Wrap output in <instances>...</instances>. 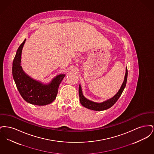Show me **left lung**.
<instances>
[{"mask_svg":"<svg viewBox=\"0 0 154 154\" xmlns=\"http://www.w3.org/2000/svg\"><path fill=\"white\" fill-rule=\"evenodd\" d=\"M127 77H128V70H127V67H126L124 81L121 88L119 89V90L118 91V92L112 97L102 103L94 102L89 99H87L85 97H84V96L83 95V94H82L81 87L80 85L79 89V93L81 104L85 108H87L90 110H95V111H103V110H106L109 109L110 107H111L116 103L117 102L118 99L121 95L124 89L125 88V86H126V81H127Z\"/></svg>","mask_w":154,"mask_h":154,"instance_id":"1","label":"left lung"}]
</instances>
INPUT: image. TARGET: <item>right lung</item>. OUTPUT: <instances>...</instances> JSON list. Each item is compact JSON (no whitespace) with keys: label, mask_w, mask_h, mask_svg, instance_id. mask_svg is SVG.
I'll return each mask as SVG.
<instances>
[{"label":"right lung","mask_w":154,"mask_h":154,"mask_svg":"<svg viewBox=\"0 0 154 154\" xmlns=\"http://www.w3.org/2000/svg\"><path fill=\"white\" fill-rule=\"evenodd\" d=\"M26 39L18 48L13 62L12 73L17 88L22 98L28 103L37 106L51 103L56 98L59 86L65 74H59L48 84L32 79L25 73L21 66L22 48Z\"/></svg>","instance_id":"right-lung-1"}]
</instances>
